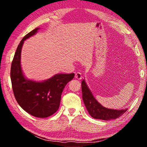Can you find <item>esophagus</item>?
Wrapping results in <instances>:
<instances>
[{"label": "esophagus", "mask_w": 147, "mask_h": 147, "mask_svg": "<svg viewBox=\"0 0 147 147\" xmlns=\"http://www.w3.org/2000/svg\"><path fill=\"white\" fill-rule=\"evenodd\" d=\"M75 78L77 80H81L82 78V74L81 73H80V72H77V73L75 74Z\"/></svg>", "instance_id": "1"}]
</instances>
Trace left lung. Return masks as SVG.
I'll list each match as a JSON object with an SVG mask.
<instances>
[{
	"instance_id": "1",
	"label": "left lung",
	"mask_w": 147,
	"mask_h": 147,
	"mask_svg": "<svg viewBox=\"0 0 147 147\" xmlns=\"http://www.w3.org/2000/svg\"><path fill=\"white\" fill-rule=\"evenodd\" d=\"M81 84L82 98L84 104L88 109L89 115L93 118L105 121L111 120V119H117L123 115V114L127 110V109L117 110V109L104 108L94 98L84 80L82 82Z\"/></svg>"
}]
</instances>
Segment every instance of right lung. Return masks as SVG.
Segmentation results:
<instances>
[{"label":"right lung","instance_id":"add662e5","mask_svg":"<svg viewBox=\"0 0 147 147\" xmlns=\"http://www.w3.org/2000/svg\"><path fill=\"white\" fill-rule=\"evenodd\" d=\"M35 28L20 42L11 63L10 77L12 89L17 103L30 115L45 118L58 110L65 86L73 80L74 73L58 74L43 82L27 80L21 66V53L24 41L36 33Z\"/></svg>","mask_w":147,"mask_h":147}]
</instances>
